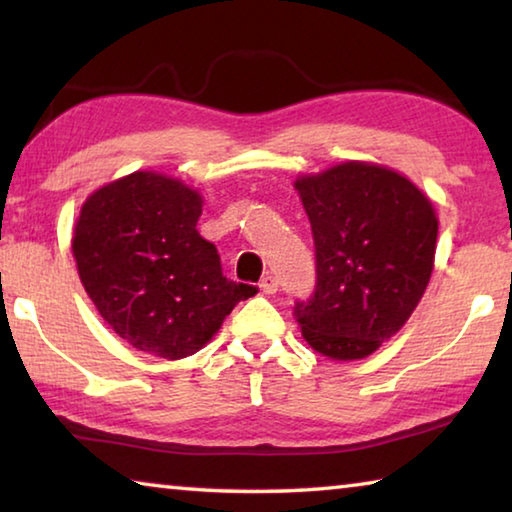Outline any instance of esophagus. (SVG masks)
Here are the masks:
<instances>
[{"instance_id": "34e87169", "label": "esophagus", "mask_w": 512, "mask_h": 512, "mask_svg": "<svg viewBox=\"0 0 512 512\" xmlns=\"http://www.w3.org/2000/svg\"><path fill=\"white\" fill-rule=\"evenodd\" d=\"M259 289H262V293H266V296H273L277 291V280L273 275H266L262 277V282H259Z\"/></svg>"}]
</instances>
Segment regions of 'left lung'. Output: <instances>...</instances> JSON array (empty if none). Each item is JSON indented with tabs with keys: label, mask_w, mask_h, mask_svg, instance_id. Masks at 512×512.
Here are the masks:
<instances>
[{
	"label": "left lung",
	"mask_w": 512,
	"mask_h": 512,
	"mask_svg": "<svg viewBox=\"0 0 512 512\" xmlns=\"http://www.w3.org/2000/svg\"><path fill=\"white\" fill-rule=\"evenodd\" d=\"M293 187L316 244V291L296 307L302 339L332 361L366 359L424 296L436 207L404 173L363 160L302 173Z\"/></svg>",
	"instance_id": "8db88e82"
}]
</instances>
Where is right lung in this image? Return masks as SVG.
<instances>
[{"instance_id": "add662e5", "label": "right lung", "mask_w": 512, "mask_h": 512, "mask_svg": "<svg viewBox=\"0 0 512 512\" xmlns=\"http://www.w3.org/2000/svg\"><path fill=\"white\" fill-rule=\"evenodd\" d=\"M203 196L158 171H133L85 198L72 232L83 289L119 339L153 357H192L219 332L248 284L225 280L198 235Z\"/></svg>"}]
</instances>
